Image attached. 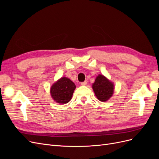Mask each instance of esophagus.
Segmentation results:
<instances>
[{"instance_id":"obj_1","label":"esophagus","mask_w":159,"mask_h":159,"mask_svg":"<svg viewBox=\"0 0 159 159\" xmlns=\"http://www.w3.org/2000/svg\"><path fill=\"white\" fill-rule=\"evenodd\" d=\"M87 84H88V81H84V82H81V85H83V86H84V85H87Z\"/></svg>"}]
</instances>
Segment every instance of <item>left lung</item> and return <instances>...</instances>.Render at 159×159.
I'll list each match as a JSON object with an SVG mask.
<instances>
[{
    "label": "left lung",
    "instance_id": "8db88e82",
    "mask_svg": "<svg viewBox=\"0 0 159 159\" xmlns=\"http://www.w3.org/2000/svg\"><path fill=\"white\" fill-rule=\"evenodd\" d=\"M92 88L97 98L101 102H107L112 97L114 91V84L103 75H98Z\"/></svg>",
    "mask_w": 159,
    "mask_h": 159
}]
</instances>
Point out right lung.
Instances as JSON below:
<instances>
[{
  "mask_svg": "<svg viewBox=\"0 0 159 159\" xmlns=\"http://www.w3.org/2000/svg\"><path fill=\"white\" fill-rule=\"evenodd\" d=\"M75 85L69 78L63 77L55 82L50 88V94L55 102L65 104L71 100Z\"/></svg>",
  "mask_w": 159,
  "mask_h": 159,
  "instance_id": "obj_1",
  "label": "right lung"
}]
</instances>
